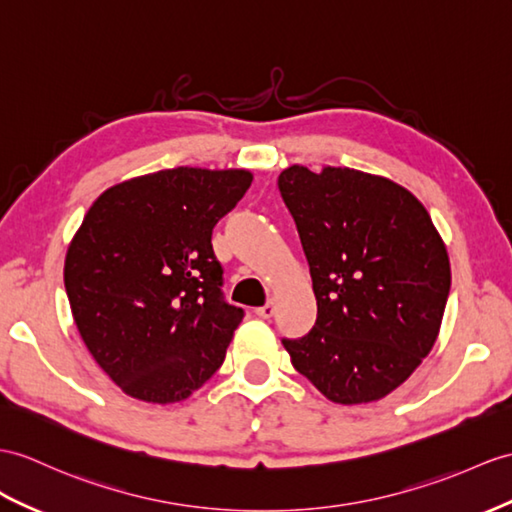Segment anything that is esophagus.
Masks as SVG:
<instances>
[{
    "instance_id": "esophagus-1",
    "label": "esophagus",
    "mask_w": 512,
    "mask_h": 512,
    "mask_svg": "<svg viewBox=\"0 0 512 512\" xmlns=\"http://www.w3.org/2000/svg\"><path fill=\"white\" fill-rule=\"evenodd\" d=\"M256 313H258L260 317H265V319L273 317V302H271V299H267L265 306H260V308L256 310Z\"/></svg>"
}]
</instances>
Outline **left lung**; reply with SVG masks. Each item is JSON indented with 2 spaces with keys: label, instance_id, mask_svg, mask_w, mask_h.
<instances>
[{
  "label": "left lung",
  "instance_id": "8db88e82",
  "mask_svg": "<svg viewBox=\"0 0 512 512\" xmlns=\"http://www.w3.org/2000/svg\"><path fill=\"white\" fill-rule=\"evenodd\" d=\"M252 180L165 169L112 186L86 213L65 289L84 345L126 395L182 402L223 365L243 310L223 299L210 236Z\"/></svg>",
  "mask_w": 512,
  "mask_h": 512
}]
</instances>
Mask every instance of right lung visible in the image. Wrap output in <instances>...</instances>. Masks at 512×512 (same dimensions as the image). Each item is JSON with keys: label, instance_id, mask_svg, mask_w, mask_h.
<instances>
[{"label": "right lung", "instance_id": "1", "mask_svg": "<svg viewBox=\"0 0 512 512\" xmlns=\"http://www.w3.org/2000/svg\"><path fill=\"white\" fill-rule=\"evenodd\" d=\"M278 184L317 299L315 326L284 350L330 402L382 400L439 336L452 284L441 234L413 193L365 171L295 165Z\"/></svg>", "mask_w": 512, "mask_h": 512}]
</instances>
